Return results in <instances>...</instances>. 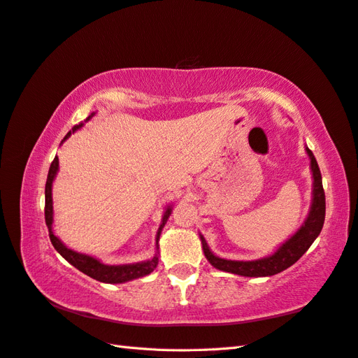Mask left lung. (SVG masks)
<instances>
[{"label": "left lung", "mask_w": 358, "mask_h": 358, "mask_svg": "<svg viewBox=\"0 0 358 358\" xmlns=\"http://www.w3.org/2000/svg\"><path fill=\"white\" fill-rule=\"evenodd\" d=\"M306 152L309 155V159H311L314 189H313L311 211H309V216L305 220V224L301 225L299 231L294 234L289 241L285 242L280 248L273 254V256L259 259V260H251V262L225 260V259L216 257L210 251L208 245H206L203 239V236H201L205 257L208 259V262L214 268L220 269V271L233 273V274L245 275V277L274 275L296 264V262L308 251V248L313 245V242L317 239V236L320 234L323 228L324 211H327V201H324V189L322 184V174H320L319 164H317L311 150L306 148Z\"/></svg>", "instance_id": "1"}]
</instances>
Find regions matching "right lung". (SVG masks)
<instances>
[{"label":"right lung","instance_id":"right-lung-1","mask_svg":"<svg viewBox=\"0 0 358 358\" xmlns=\"http://www.w3.org/2000/svg\"><path fill=\"white\" fill-rule=\"evenodd\" d=\"M90 117V116H89ZM79 127H83V124L75 125L73 129H71L67 134L64 141L70 136L71 133L75 130H78ZM58 166H59V161H58V156L53 159V162L50 164V169H49V174H47V182H45V206H44V216H45V225L49 228V237H50V242L55 246V250H57L62 257H64L69 264L73 265L79 271L87 274L89 277L94 280H99V282H104V283H124V282H129L133 279H138V277L142 275H147L153 271V269L157 266V262H159V256H156L152 260H147V262H141V264H133V265H119V266H110V265H104L101 264L99 260L93 259L90 256H85V254H79L73 250L67 248V246L62 243L57 236L53 234L52 231V222H53V206H52V182L57 176V171H58ZM171 214V208H166L165 214H164V219H162V225L159 228L157 236H156V243L159 241V236H161L162 228L165 225L166 219Z\"/></svg>","mask_w":358,"mask_h":358}]
</instances>
